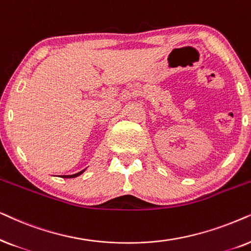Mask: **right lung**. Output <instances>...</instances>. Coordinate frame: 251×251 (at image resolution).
<instances>
[{
	"instance_id": "add662e5",
	"label": "right lung",
	"mask_w": 251,
	"mask_h": 251,
	"mask_svg": "<svg viewBox=\"0 0 251 251\" xmlns=\"http://www.w3.org/2000/svg\"><path fill=\"white\" fill-rule=\"evenodd\" d=\"M86 170V169H85ZM85 170H82V171H80L78 173H75V175H71V176H63L64 178H75V176H79L80 175H82L83 172H85Z\"/></svg>"
}]
</instances>
